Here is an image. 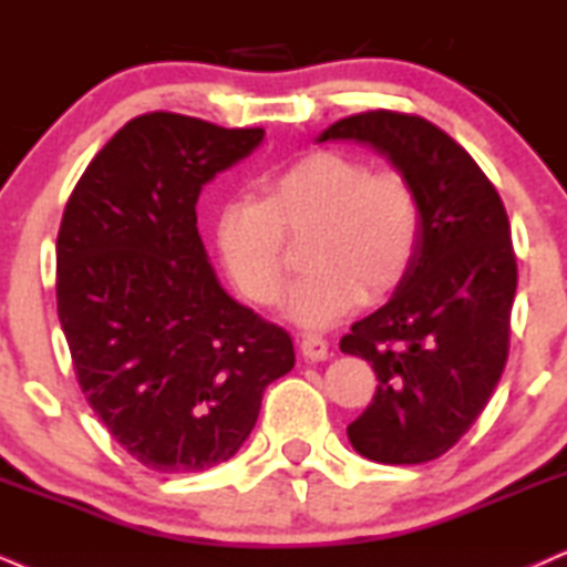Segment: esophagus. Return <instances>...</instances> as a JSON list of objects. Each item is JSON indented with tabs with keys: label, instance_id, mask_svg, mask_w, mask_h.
<instances>
[{
	"label": "esophagus",
	"instance_id": "1",
	"mask_svg": "<svg viewBox=\"0 0 567 567\" xmlns=\"http://www.w3.org/2000/svg\"><path fill=\"white\" fill-rule=\"evenodd\" d=\"M301 353L309 361H324L330 357V346H327L324 338L319 336H303L301 338Z\"/></svg>",
	"mask_w": 567,
	"mask_h": 567
}]
</instances>
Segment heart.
<instances>
[{"mask_svg":"<svg viewBox=\"0 0 567 567\" xmlns=\"http://www.w3.org/2000/svg\"><path fill=\"white\" fill-rule=\"evenodd\" d=\"M306 237L288 311L303 327H330L364 301L391 292L412 269L422 237L417 189L399 172L317 150L258 184V200L218 208L214 243L235 288L258 306L285 292V237Z\"/></svg>","mask_w":567,"mask_h":567,"instance_id":"obj_1","label":"heart"}]
</instances>
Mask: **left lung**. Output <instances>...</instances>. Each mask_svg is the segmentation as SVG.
Returning <instances> with one entry per match:
<instances>
[{
	"label": "left lung",
	"mask_w": 567,
	"mask_h": 567,
	"mask_svg": "<svg viewBox=\"0 0 567 567\" xmlns=\"http://www.w3.org/2000/svg\"><path fill=\"white\" fill-rule=\"evenodd\" d=\"M367 142L417 189L422 237L391 301L351 324L340 351L372 361L378 391L349 425L361 456L420 465L486 409L509 351L517 261L509 218L462 145L420 115L367 111L319 142Z\"/></svg>",
	"instance_id": "1"
}]
</instances>
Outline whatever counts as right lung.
I'll return each mask as SVG.
<instances>
[{
	"instance_id": "1",
	"label": "right lung",
	"mask_w": 567,
	"mask_h": 567,
	"mask_svg": "<svg viewBox=\"0 0 567 567\" xmlns=\"http://www.w3.org/2000/svg\"><path fill=\"white\" fill-rule=\"evenodd\" d=\"M264 128L136 115L94 155L58 231V317L89 406L140 465L227 462L266 385L296 364L282 327L224 292L197 235L203 184Z\"/></svg>"
}]
</instances>
